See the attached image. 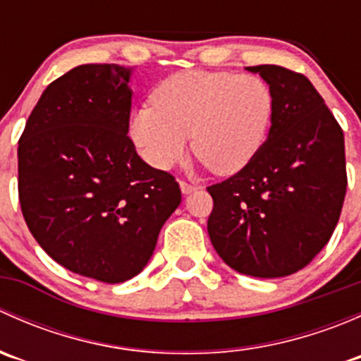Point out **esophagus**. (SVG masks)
Instances as JSON below:
<instances>
[{
    "mask_svg": "<svg viewBox=\"0 0 361 361\" xmlns=\"http://www.w3.org/2000/svg\"><path fill=\"white\" fill-rule=\"evenodd\" d=\"M180 187H181V192H183V194H190V192H194L195 188V185H192V183H188V181H180Z\"/></svg>",
    "mask_w": 361,
    "mask_h": 361,
    "instance_id": "1",
    "label": "esophagus"
}]
</instances>
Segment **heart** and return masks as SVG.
Returning a JSON list of instances; mask_svg holds the SVG:
<instances>
[{
  "mask_svg": "<svg viewBox=\"0 0 361 361\" xmlns=\"http://www.w3.org/2000/svg\"><path fill=\"white\" fill-rule=\"evenodd\" d=\"M274 92L255 75L181 71L155 89L154 104L133 113L129 133L140 155L157 169L192 152L213 173L245 169L267 140L274 118Z\"/></svg>",
  "mask_w": 361,
  "mask_h": 361,
  "instance_id": "obj_1",
  "label": "heart"
}]
</instances>
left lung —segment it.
Segmentation results:
<instances>
[{"label":"left lung","mask_w":361,"mask_h":361,"mask_svg":"<svg viewBox=\"0 0 361 361\" xmlns=\"http://www.w3.org/2000/svg\"><path fill=\"white\" fill-rule=\"evenodd\" d=\"M248 69L274 92V118L248 166L207 187V234L234 271L283 278L304 269L336 231L348 187L344 134L302 73Z\"/></svg>","instance_id":"obj_1"}]
</instances>
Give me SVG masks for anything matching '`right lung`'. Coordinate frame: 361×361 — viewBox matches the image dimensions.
Masks as SVG:
<instances>
[{"label": "right lung", "instance_id": "obj_1", "mask_svg": "<svg viewBox=\"0 0 361 361\" xmlns=\"http://www.w3.org/2000/svg\"><path fill=\"white\" fill-rule=\"evenodd\" d=\"M130 69L83 64L54 80L19 140V201L32 238L68 271L123 283L143 271L180 206L173 174L129 133Z\"/></svg>", "mask_w": 361, "mask_h": 361}]
</instances>
